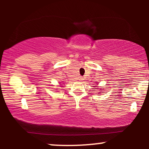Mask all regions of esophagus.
I'll use <instances>...</instances> for the list:
<instances>
[{
  "mask_svg": "<svg viewBox=\"0 0 149 149\" xmlns=\"http://www.w3.org/2000/svg\"><path fill=\"white\" fill-rule=\"evenodd\" d=\"M83 77H79V80H80L81 81H83Z\"/></svg>",
  "mask_w": 149,
  "mask_h": 149,
  "instance_id": "obj_1",
  "label": "esophagus"
}]
</instances>
